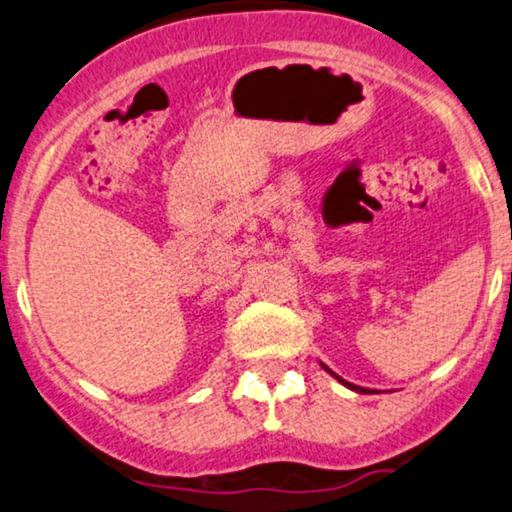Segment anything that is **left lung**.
Instances as JSON below:
<instances>
[{
	"mask_svg": "<svg viewBox=\"0 0 512 512\" xmlns=\"http://www.w3.org/2000/svg\"><path fill=\"white\" fill-rule=\"evenodd\" d=\"M323 367H325V365H323ZM325 370H327V372H330V374H332V377H335L337 381H342V384H344L346 388H351V391H356V393H377V391H370V388H363V386L349 384V381H344L342 377H337V374H335V372H332V370H330V367H325Z\"/></svg>",
	"mask_w": 512,
	"mask_h": 512,
	"instance_id": "obj_1",
	"label": "left lung"
}]
</instances>
